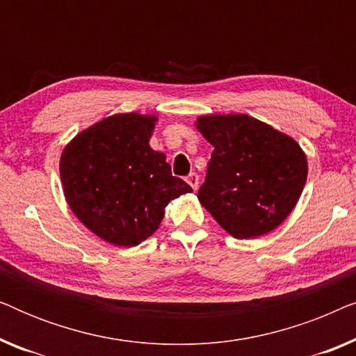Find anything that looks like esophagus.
Listing matches in <instances>:
<instances>
[{
	"mask_svg": "<svg viewBox=\"0 0 356 356\" xmlns=\"http://www.w3.org/2000/svg\"><path fill=\"white\" fill-rule=\"evenodd\" d=\"M186 181H188V184L189 186H191L194 191H196L197 189V184H199V177H197V173H189L188 177H186Z\"/></svg>",
	"mask_w": 356,
	"mask_h": 356,
	"instance_id": "esophagus-1",
	"label": "esophagus"
}]
</instances>
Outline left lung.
Here are the masks:
<instances>
[{
    "label": "left lung",
    "instance_id": "8db88e82",
    "mask_svg": "<svg viewBox=\"0 0 356 356\" xmlns=\"http://www.w3.org/2000/svg\"><path fill=\"white\" fill-rule=\"evenodd\" d=\"M196 126L213 145L199 202L238 240L279 227L293 211L308 177L300 144L240 113L199 116Z\"/></svg>",
    "mask_w": 356,
    "mask_h": 356
}]
</instances>
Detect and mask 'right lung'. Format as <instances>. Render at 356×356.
I'll return each instance as SVG.
<instances>
[{
    "mask_svg": "<svg viewBox=\"0 0 356 356\" xmlns=\"http://www.w3.org/2000/svg\"><path fill=\"white\" fill-rule=\"evenodd\" d=\"M157 116L120 113L92 124L66 145L63 191L74 216L102 240L138 246L157 230L172 199L193 189L150 149Z\"/></svg>",
    "mask_w": 356,
    "mask_h": 356,
    "instance_id": "add662e5",
    "label": "right lung"
}]
</instances>
